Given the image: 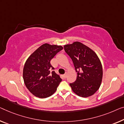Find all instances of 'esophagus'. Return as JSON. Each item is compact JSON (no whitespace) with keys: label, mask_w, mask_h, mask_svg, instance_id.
Listing matches in <instances>:
<instances>
[{"label":"esophagus","mask_w":124,"mask_h":124,"mask_svg":"<svg viewBox=\"0 0 124 124\" xmlns=\"http://www.w3.org/2000/svg\"><path fill=\"white\" fill-rule=\"evenodd\" d=\"M63 77L64 78H66V77H67V73H65V74H64V75H63Z\"/></svg>","instance_id":"esophagus-1"}]
</instances>
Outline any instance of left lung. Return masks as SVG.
Masks as SVG:
<instances>
[{
    "mask_svg": "<svg viewBox=\"0 0 124 124\" xmlns=\"http://www.w3.org/2000/svg\"><path fill=\"white\" fill-rule=\"evenodd\" d=\"M63 47L77 72L76 80L70 84L73 92L82 97L93 95L100 87L102 79V67L99 57L92 49L80 42Z\"/></svg>",
    "mask_w": 124,
    "mask_h": 124,
    "instance_id": "obj_1",
    "label": "left lung"
}]
</instances>
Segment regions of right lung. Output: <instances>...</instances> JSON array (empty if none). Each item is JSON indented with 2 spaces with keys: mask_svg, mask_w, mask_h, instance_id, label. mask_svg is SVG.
<instances>
[{
  "mask_svg": "<svg viewBox=\"0 0 124 124\" xmlns=\"http://www.w3.org/2000/svg\"><path fill=\"white\" fill-rule=\"evenodd\" d=\"M62 46L44 43L31 54L23 68L24 82L35 96L44 99L51 96L57 90L62 79L55 72L50 61Z\"/></svg>",
  "mask_w": 124,
  "mask_h": 124,
  "instance_id": "1",
  "label": "right lung"
}]
</instances>
